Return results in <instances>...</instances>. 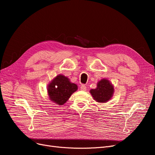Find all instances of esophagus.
<instances>
[{"label": "esophagus", "instance_id": "1", "mask_svg": "<svg viewBox=\"0 0 155 155\" xmlns=\"http://www.w3.org/2000/svg\"><path fill=\"white\" fill-rule=\"evenodd\" d=\"M80 88H81V90L83 91H85L87 90V87H86V86L85 85H82L81 86Z\"/></svg>", "mask_w": 155, "mask_h": 155}]
</instances>
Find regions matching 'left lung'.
<instances>
[{
	"instance_id": "1",
	"label": "left lung",
	"mask_w": 155,
	"mask_h": 155,
	"mask_svg": "<svg viewBox=\"0 0 155 155\" xmlns=\"http://www.w3.org/2000/svg\"><path fill=\"white\" fill-rule=\"evenodd\" d=\"M114 87L106 79H103L97 83L95 89H91L90 92L94 100L99 103H105L110 100L114 93Z\"/></svg>"
}]
</instances>
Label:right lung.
<instances>
[{"label":"right lung","mask_w":155,"mask_h":155,"mask_svg":"<svg viewBox=\"0 0 155 155\" xmlns=\"http://www.w3.org/2000/svg\"><path fill=\"white\" fill-rule=\"evenodd\" d=\"M77 90L76 84L71 83L67 77L61 74L51 81L47 88L50 100L60 105L65 104Z\"/></svg>","instance_id":"add662e5"}]
</instances>
